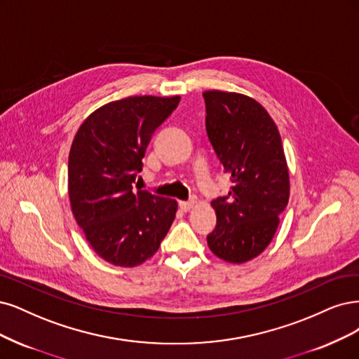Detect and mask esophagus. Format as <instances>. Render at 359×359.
<instances>
[{
    "label": "esophagus",
    "mask_w": 359,
    "mask_h": 359,
    "mask_svg": "<svg viewBox=\"0 0 359 359\" xmlns=\"http://www.w3.org/2000/svg\"><path fill=\"white\" fill-rule=\"evenodd\" d=\"M196 205H197V199H196V197H193V199H190V201H187V202H184V201H181V202L178 203L180 209H181V211H184V212H187V211H190V209H191L193 206H196Z\"/></svg>",
    "instance_id": "1"
}]
</instances>
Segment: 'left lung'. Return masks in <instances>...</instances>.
I'll use <instances>...</instances> for the list:
<instances>
[{"label": "left lung", "mask_w": 359, "mask_h": 359, "mask_svg": "<svg viewBox=\"0 0 359 359\" xmlns=\"http://www.w3.org/2000/svg\"><path fill=\"white\" fill-rule=\"evenodd\" d=\"M206 133L230 175L227 196L211 205L217 226L208 246L229 263H245L273 239L288 205L290 174L279 130L267 111L250 96L203 92Z\"/></svg>", "instance_id": "obj_1"}]
</instances>
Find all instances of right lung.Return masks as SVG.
Returning a JSON list of instances; mask_svg holds the SVG:
<instances>
[{"mask_svg":"<svg viewBox=\"0 0 359 359\" xmlns=\"http://www.w3.org/2000/svg\"><path fill=\"white\" fill-rule=\"evenodd\" d=\"M180 96H129L97 108L74 137L68 193L74 218L105 262L135 267L153 257L175 219L177 201L135 181L153 133Z\"/></svg>","mask_w":359,"mask_h":359,"instance_id":"add662e5","label":"right lung"}]
</instances>
